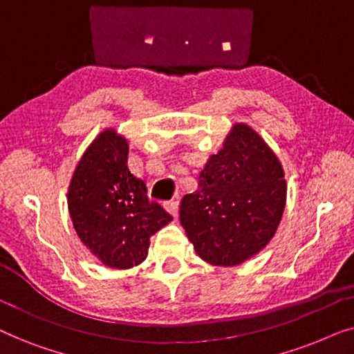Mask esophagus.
Here are the masks:
<instances>
[{
    "instance_id": "1",
    "label": "esophagus",
    "mask_w": 354,
    "mask_h": 354,
    "mask_svg": "<svg viewBox=\"0 0 354 354\" xmlns=\"http://www.w3.org/2000/svg\"><path fill=\"white\" fill-rule=\"evenodd\" d=\"M164 207H166V211L169 212V214L176 217L177 216V211H178V201H176V200L166 201V203H164Z\"/></svg>"
}]
</instances>
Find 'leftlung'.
<instances>
[{"label":"left lung","instance_id":"8db88e82","mask_svg":"<svg viewBox=\"0 0 354 354\" xmlns=\"http://www.w3.org/2000/svg\"><path fill=\"white\" fill-rule=\"evenodd\" d=\"M287 182L277 154L246 124H234L182 198L180 224L196 254L236 266L259 253L282 219Z\"/></svg>","mask_w":354,"mask_h":354}]
</instances>
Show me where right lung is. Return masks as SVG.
<instances>
[{"label":"right lung","instance_id":"right-lung-1","mask_svg":"<svg viewBox=\"0 0 354 354\" xmlns=\"http://www.w3.org/2000/svg\"><path fill=\"white\" fill-rule=\"evenodd\" d=\"M127 138L104 129L72 174L67 206L86 250L111 269H130L148 256L149 239L172 221L147 185L129 171Z\"/></svg>","mask_w":354,"mask_h":354}]
</instances>
